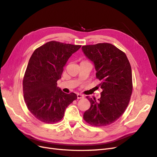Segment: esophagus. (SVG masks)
Here are the masks:
<instances>
[{
	"label": "esophagus",
	"instance_id": "1",
	"mask_svg": "<svg viewBox=\"0 0 157 157\" xmlns=\"http://www.w3.org/2000/svg\"><path fill=\"white\" fill-rule=\"evenodd\" d=\"M84 98V96L82 94H77V98L78 99H82Z\"/></svg>",
	"mask_w": 157,
	"mask_h": 157
}]
</instances>
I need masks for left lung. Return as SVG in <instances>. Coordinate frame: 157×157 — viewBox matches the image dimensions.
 I'll use <instances>...</instances> for the list:
<instances>
[{
  "mask_svg": "<svg viewBox=\"0 0 157 157\" xmlns=\"http://www.w3.org/2000/svg\"><path fill=\"white\" fill-rule=\"evenodd\" d=\"M87 58L92 61L96 78L100 80L101 97L88 98L90 107L83 118L94 126H105L119 118L129 103L132 92V69L126 54L109 43L82 47Z\"/></svg>",
  "mask_w": 157,
  "mask_h": 157,
  "instance_id": "left-lung-1",
  "label": "left lung"
}]
</instances>
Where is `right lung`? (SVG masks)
I'll use <instances>...</instances> for the list:
<instances>
[{
  "mask_svg": "<svg viewBox=\"0 0 157 157\" xmlns=\"http://www.w3.org/2000/svg\"><path fill=\"white\" fill-rule=\"evenodd\" d=\"M81 46L50 41L36 48L28 63L23 80L25 102L39 121L53 124L61 120L65 111L77 96L65 94L57 86L63 67Z\"/></svg>",
  "mask_w": 157,
  "mask_h": 157,
  "instance_id": "add662e5",
  "label": "right lung"
}]
</instances>
